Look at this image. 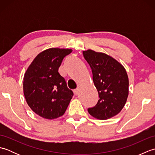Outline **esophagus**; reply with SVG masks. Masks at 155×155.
<instances>
[{"instance_id": "1", "label": "esophagus", "mask_w": 155, "mask_h": 155, "mask_svg": "<svg viewBox=\"0 0 155 155\" xmlns=\"http://www.w3.org/2000/svg\"><path fill=\"white\" fill-rule=\"evenodd\" d=\"M73 92H74V94L75 95H78V94H79V90H78V88H76V89H74L73 91Z\"/></svg>"}]
</instances>
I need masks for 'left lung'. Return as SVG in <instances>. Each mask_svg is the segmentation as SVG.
Returning <instances> with one entry per match:
<instances>
[{
  "label": "left lung",
  "mask_w": 155,
  "mask_h": 155,
  "mask_svg": "<svg viewBox=\"0 0 155 155\" xmlns=\"http://www.w3.org/2000/svg\"><path fill=\"white\" fill-rule=\"evenodd\" d=\"M83 56L92 70L93 80L98 93L94 107L88 108L91 116L106 120L123 109L128 95V78L124 67L113 57L93 50Z\"/></svg>",
  "instance_id": "left-lung-1"
}]
</instances>
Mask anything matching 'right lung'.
I'll return each mask as SVG.
<instances>
[{
  "mask_svg": "<svg viewBox=\"0 0 155 155\" xmlns=\"http://www.w3.org/2000/svg\"><path fill=\"white\" fill-rule=\"evenodd\" d=\"M71 49L51 48L39 53L24 76L23 91L32 111L47 119L64 114L73 93L67 87L58 68Z\"/></svg>",
  "mask_w": 155,
  "mask_h": 155,
  "instance_id": "right-lung-1",
  "label": "right lung"
}]
</instances>
